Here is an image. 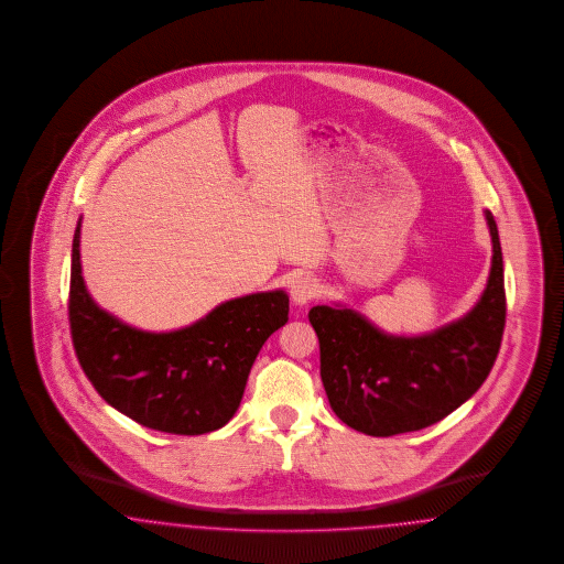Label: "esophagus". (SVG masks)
<instances>
[{
    "mask_svg": "<svg viewBox=\"0 0 564 564\" xmlns=\"http://www.w3.org/2000/svg\"><path fill=\"white\" fill-rule=\"evenodd\" d=\"M318 295V281L315 276H308V274H302L297 276L292 283V300L295 304H308L311 300H315Z\"/></svg>",
    "mask_w": 564,
    "mask_h": 564,
    "instance_id": "obj_1",
    "label": "esophagus"
}]
</instances>
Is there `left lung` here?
I'll use <instances>...</instances> for the list:
<instances>
[{
	"label": "left lung",
	"instance_id": "obj_1",
	"mask_svg": "<svg viewBox=\"0 0 564 564\" xmlns=\"http://www.w3.org/2000/svg\"><path fill=\"white\" fill-rule=\"evenodd\" d=\"M485 218L494 241L487 288L468 315L434 334L386 336L350 308H311L321 380L346 426L369 436L429 429L487 380L503 336L506 290L496 220L491 212Z\"/></svg>",
	"mask_w": 564,
	"mask_h": 564
}]
</instances>
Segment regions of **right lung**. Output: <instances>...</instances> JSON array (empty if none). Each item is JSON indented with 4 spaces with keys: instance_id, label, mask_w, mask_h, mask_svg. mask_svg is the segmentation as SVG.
<instances>
[{
    "instance_id": "obj_1",
    "label": "right lung",
    "mask_w": 564,
    "mask_h": 564,
    "mask_svg": "<svg viewBox=\"0 0 564 564\" xmlns=\"http://www.w3.org/2000/svg\"><path fill=\"white\" fill-rule=\"evenodd\" d=\"M70 253L68 323L77 361L96 392L147 429L195 436L223 429L243 399L262 344L288 323V293H251L216 306L197 323L151 334L96 306Z\"/></svg>"
}]
</instances>
